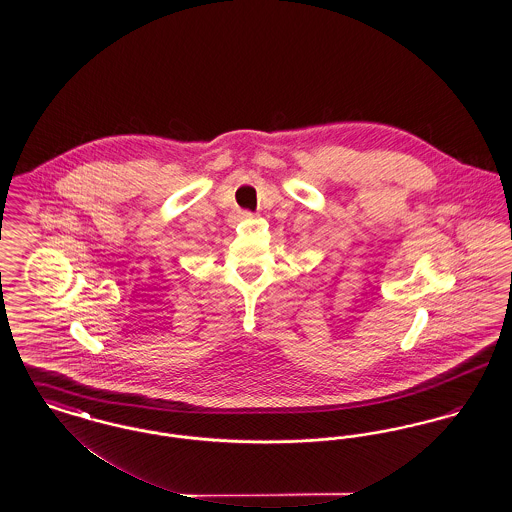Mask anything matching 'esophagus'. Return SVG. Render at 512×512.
I'll list each match as a JSON object with an SVG mask.
<instances>
[{
	"mask_svg": "<svg viewBox=\"0 0 512 512\" xmlns=\"http://www.w3.org/2000/svg\"><path fill=\"white\" fill-rule=\"evenodd\" d=\"M247 219H253V213H247V211H244V213H240V215H238V220Z\"/></svg>",
	"mask_w": 512,
	"mask_h": 512,
	"instance_id": "34e87169",
	"label": "esophagus"
}]
</instances>
